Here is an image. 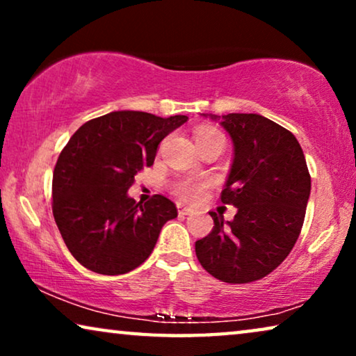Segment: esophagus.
Wrapping results in <instances>:
<instances>
[{
  "label": "esophagus",
  "mask_w": 356,
  "mask_h": 356,
  "mask_svg": "<svg viewBox=\"0 0 356 356\" xmlns=\"http://www.w3.org/2000/svg\"><path fill=\"white\" fill-rule=\"evenodd\" d=\"M191 212H193V209L183 206V204H178V213H179V216H181V217L189 216V213H191Z\"/></svg>",
  "instance_id": "obj_1"
}]
</instances>
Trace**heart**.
<instances>
[{
    "label": "heart",
    "mask_w": 356,
    "mask_h": 356,
    "mask_svg": "<svg viewBox=\"0 0 356 356\" xmlns=\"http://www.w3.org/2000/svg\"><path fill=\"white\" fill-rule=\"evenodd\" d=\"M213 136H220V138H223L220 131L212 128V126H202V128H199L196 131V140H201V139H206V138H213ZM202 188H204L202 183L191 181V179H183V181H178L177 184H175L173 189L179 197L197 199L199 196H201Z\"/></svg>",
    "instance_id": "b5f03b06"
}]
</instances>
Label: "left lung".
Masks as SVG:
<instances>
[{"instance_id": "1", "label": "left lung", "mask_w": 356, "mask_h": 356, "mask_svg": "<svg viewBox=\"0 0 356 356\" xmlns=\"http://www.w3.org/2000/svg\"><path fill=\"white\" fill-rule=\"evenodd\" d=\"M233 143L222 202L236 207L232 222L213 218L196 241L201 266L227 284H248L277 269L298 240L311 193L303 149L293 134L257 113L207 115Z\"/></svg>"}]
</instances>
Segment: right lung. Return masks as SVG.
Masks as SVG:
<instances>
[{"instance_id":"right-lung-1","label":"right lung","mask_w":356,"mask_h":356,"mask_svg":"<svg viewBox=\"0 0 356 356\" xmlns=\"http://www.w3.org/2000/svg\"><path fill=\"white\" fill-rule=\"evenodd\" d=\"M188 116L111 111L71 136L53 172V217L74 259L97 274L121 275L150 256L160 230L178 216L162 194L128 196L139 170L154 163L165 136Z\"/></svg>"}]
</instances>
